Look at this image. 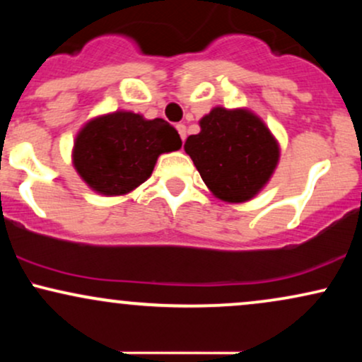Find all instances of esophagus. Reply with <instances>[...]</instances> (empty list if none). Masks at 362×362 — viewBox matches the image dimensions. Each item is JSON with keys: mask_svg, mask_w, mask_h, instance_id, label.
Masks as SVG:
<instances>
[{"mask_svg": "<svg viewBox=\"0 0 362 362\" xmlns=\"http://www.w3.org/2000/svg\"><path fill=\"white\" fill-rule=\"evenodd\" d=\"M177 131H178V134H180L182 141H185V138H187V127H185V124H177Z\"/></svg>", "mask_w": 362, "mask_h": 362, "instance_id": "obj_1", "label": "esophagus"}]
</instances>
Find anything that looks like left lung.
I'll return each mask as SVG.
<instances>
[{
  "label": "left lung",
  "instance_id": "1",
  "mask_svg": "<svg viewBox=\"0 0 362 362\" xmlns=\"http://www.w3.org/2000/svg\"><path fill=\"white\" fill-rule=\"evenodd\" d=\"M201 132L189 136L185 153L216 197L228 202L252 199L271 178L279 146L252 112L216 107L201 119Z\"/></svg>",
  "mask_w": 362,
  "mask_h": 362
}]
</instances>
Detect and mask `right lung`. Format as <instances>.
<instances>
[{"instance_id":"1","label":"right lung","mask_w":362,"mask_h":362,"mask_svg":"<svg viewBox=\"0 0 362 362\" xmlns=\"http://www.w3.org/2000/svg\"><path fill=\"white\" fill-rule=\"evenodd\" d=\"M182 139L167 120H146L132 112H114L90 120L74 141V168L103 195L134 190L151 175L161 153L177 151Z\"/></svg>"}]
</instances>
